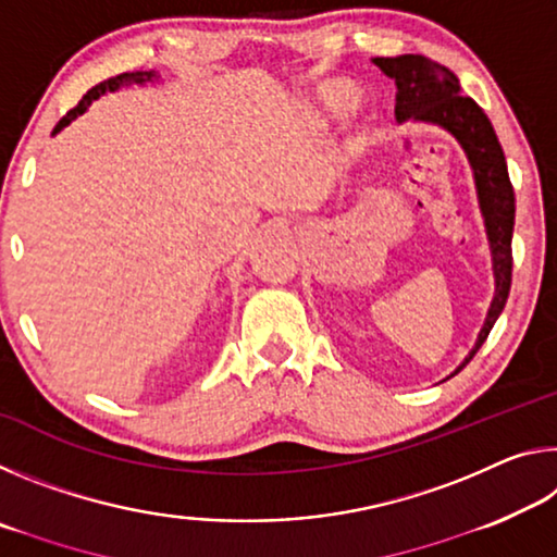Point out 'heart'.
Segmentation results:
<instances>
[{"mask_svg": "<svg viewBox=\"0 0 557 557\" xmlns=\"http://www.w3.org/2000/svg\"><path fill=\"white\" fill-rule=\"evenodd\" d=\"M324 102L332 112H342L348 108V102H351V92L342 86H329L324 90Z\"/></svg>", "mask_w": 557, "mask_h": 557, "instance_id": "1", "label": "heart"}]
</instances>
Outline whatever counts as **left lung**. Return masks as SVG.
<instances>
[{
    "label": "left lung",
    "instance_id": "1",
    "mask_svg": "<svg viewBox=\"0 0 557 557\" xmlns=\"http://www.w3.org/2000/svg\"><path fill=\"white\" fill-rule=\"evenodd\" d=\"M373 63L398 86V92H395V117L400 122L414 120L445 127L467 152L471 172H474L479 209H482L488 248H492L496 292L474 348H471L465 363L457 369L461 371L486 342L498 314L504 312L508 292H511L516 196L511 178H508L504 149L498 145L496 132L484 115V110L469 96H461L459 78L445 65L414 53L395 55V59H373Z\"/></svg>",
    "mask_w": 557,
    "mask_h": 557
}]
</instances>
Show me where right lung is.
Listing matches in <instances>:
<instances>
[{"instance_id": "obj_1", "label": "right lung", "mask_w": 557, "mask_h": 557, "mask_svg": "<svg viewBox=\"0 0 557 557\" xmlns=\"http://www.w3.org/2000/svg\"><path fill=\"white\" fill-rule=\"evenodd\" d=\"M154 78H157V73H152V71H132V73H120V75H115V78H108V81L98 83L96 88H90L86 96H83L78 106L65 112V115L59 120V125L53 127V135H55V132H61L65 125H71L75 117L83 115V112L88 110L90 102L98 100L102 92H108V90L112 92V90H117L120 86H145V83H152Z\"/></svg>"}]
</instances>
